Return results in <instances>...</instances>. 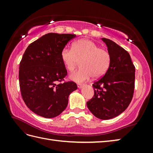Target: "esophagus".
Returning a JSON list of instances; mask_svg holds the SVG:
<instances>
[{"instance_id": "1", "label": "esophagus", "mask_w": 153, "mask_h": 153, "mask_svg": "<svg viewBox=\"0 0 153 153\" xmlns=\"http://www.w3.org/2000/svg\"><path fill=\"white\" fill-rule=\"evenodd\" d=\"M83 86V84H81V83H77V87H78L79 89H81L82 87Z\"/></svg>"}]
</instances>
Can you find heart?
<instances>
[{"label": "heart", "instance_id": "obj_1", "mask_svg": "<svg viewBox=\"0 0 153 153\" xmlns=\"http://www.w3.org/2000/svg\"><path fill=\"white\" fill-rule=\"evenodd\" d=\"M61 58L67 70L72 72L81 61V69L70 75L71 79L82 83L102 76L109 69L111 55L108 50L99 48L95 42L81 39L73 43L72 48H64Z\"/></svg>", "mask_w": 153, "mask_h": 153}]
</instances>
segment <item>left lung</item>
<instances>
[{"label":"left lung","instance_id":"obj_1","mask_svg":"<svg viewBox=\"0 0 153 153\" xmlns=\"http://www.w3.org/2000/svg\"><path fill=\"white\" fill-rule=\"evenodd\" d=\"M102 40L111 55V64L103 77L93 84L94 96L87 106L97 118L109 120L120 115L130 104L135 69L128 51L108 39Z\"/></svg>","mask_w":153,"mask_h":153}]
</instances>
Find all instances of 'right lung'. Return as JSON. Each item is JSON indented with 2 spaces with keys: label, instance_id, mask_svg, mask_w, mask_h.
<instances>
[{
  "label": "right lung",
  "instance_id": "1",
  "mask_svg": "<svg viewBox=\"0 0 153 153\" xmlns=\"http://www.w3.org/2000/svg\"><path fill=\"white\" fill-rule=\"evenodd\" d=\"M74 34H45L31 43L23 55L19 68L22 99L36 114L56 117L66 109L68 97L77 89L76 83H61L67 70L61 52Z\"/></svg>",
  "mask_w": 153,
  "mask_h": 153
}]
</instances>
